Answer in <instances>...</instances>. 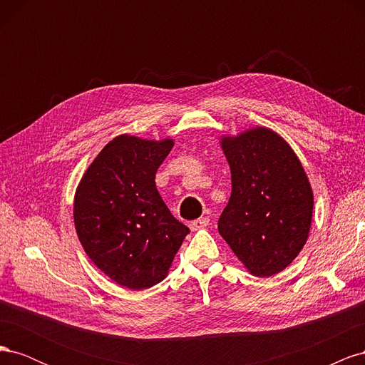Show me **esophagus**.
I'll use <instances>...</instances> for the list:
<instances>
[{
  "label": "esophagus",
  "mask_w": 365,
  "mask_h": 365,
  "mask_svg": "<svg viewBox=\"0 0 365 365\" xmlns=\"http://www.w3.org/2000/svg\"><path fill=\"white\" fill-rule=\"evenodd\" d=\"M208 222H210L208 217H200V219H196V220H192L189 227H190V230L196 231V230H201V228L207 227Z\"/></svg>",
  "instance_id": "esophagus-1"
}]
</instances>
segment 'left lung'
I'll return each mask as SVG.
<instances>
[{"label": "left lung", "mask_w": 365, "mask_h": 365, "mask_svg": "<svg viewBox=\"0 0 365 365\" xmlns=\"http://www.w3.org/2000/svg\"><path fill=\"white\" fill-rule=\"evenodd\" d=\"M219 143L231 170L219 235L250 274L271 277L292 263L309 237L311 182L292 148L272 129L256 126Z\"/></svg>", "instance_id": "obj_1"}]
</instances>
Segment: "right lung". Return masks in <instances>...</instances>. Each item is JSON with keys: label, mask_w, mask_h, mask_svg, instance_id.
Wrapping results in <instances>:
<instances>
[{"label": "right lung", "mask_w": 365, "mask_h": 365, "mask_svg": "<svg viewBox=\"0 0 365 365\" xmlns=\"http://www.w3.org/2000/svg\"><path fill=\"white\" fill-rule=\"evenodd\" d=\"M173 140L121 134L90 164L74 195L77 237L96 267L143 291L168 277L189 228L175 219L155 185Z\"/></svg>", "instance_id": "1"}]
</instances>
